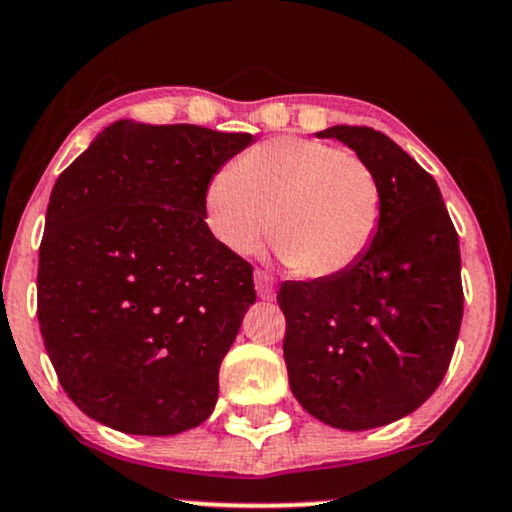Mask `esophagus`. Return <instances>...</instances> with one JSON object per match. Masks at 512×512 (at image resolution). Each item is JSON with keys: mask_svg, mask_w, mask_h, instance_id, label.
Here are the masks:
<instances>
[{"mask_svg": "<svg viewBox=\"0 0 512 512\" xmlns=\"http://www.w3.org/2000/svg\"><path fill=\"white\" fill-rule=\"evenodd\" d=\"M255 288H257V295L262 297V300H274V278H271L267 271L262 269H255Z\"/></svg>", "mask_w": 512, "mask_h": 512, "instance_id": "esophagus-1", "label": "esophagus"}]
</instances>
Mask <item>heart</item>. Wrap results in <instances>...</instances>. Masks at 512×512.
<instances>
[{
  "instance_id": "b5f03b06",
  "label": "heart",
  "mask_w": 512,
  "mask_h": 512,
  "mask_svg": "<svg viewBox=\"0 0 512 512\" xmlns=\"http://www.w3.org/2000/svg\"><path fill=\"white\" fill-rule=\"evenodd\" d=\"M212 234L252 255L264 241L295 276L331 278L371 248L383 217L378 174L326 141L269 139L217 172L205 189Z\"/></svg>"
}]
</instances>
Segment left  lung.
<instances>
[{
	"instance_id": "left-lung-1",
	"label": "left lung",
	"mask_w": 512,
	"mask_h": 512,
	"mask_svg": "<svg viewBox=\"0 0 512 512\" xmlns=\"http://www.w3.org/2000/svg\"><path fill=\"white\" fill-rule=\"evenodd\" d=\"M378 174L383 217L371 248L331 278L283 281V359L304 411L368 430L416 411L442 383L463 321L461 250L437 181L373 127L319 132Z\"/></svg>"
}]
</instances>
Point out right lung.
<instances>
[{"label": "right lung", "instance_id": "obj_1", "mask_svg": "<svg viewBox=\"0 0 512 512\" xmlns=\"http://www.w3.org/2000/svg\"><path fill=\"white\" fill-rule=\"evenodd\" d=\"M250 141L120 120L58 174L37 321L58 383L89 418L163 437L215 411L219 366L257 295L252 264L205 224V189Z\"/></svg>", "mask_w": 512, "mask_h": 512}]
</instances>
